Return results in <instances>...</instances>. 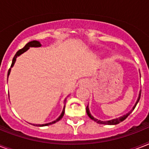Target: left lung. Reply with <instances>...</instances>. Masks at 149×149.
<instances>
[{"instance_id": "8db88e82", "label": "left lung", "mask_w": 149, "mask_h": 149, "mask_svg": "<svg viewBox=\"0 0 149 149\" xmlns=\"http://www.w3.org/2000/svg\"><path fill=\"white\" fill-rule=\"evenodd\" d=\"M140 77H141V74H140ZM141 91H139V97H138V99H137V101L136 103H135V104L134 105V107H132V109L131 110V111H129V112H127V113H125V114H124L123 116H120V117H119V118H114V119H112V120H105V121H103V120H98V119H97V118H95L93 116H92V114L91 113V112H90V109H89V107L88 105H87V107H86V113H87V115L89 116V118H91V119H92L93 120H94V121H96L97 123H98V124H101V125H118V124H119L120 122H121V121H123L124 120H125L126 118L128 117V115H129L130 113H132V111H134V109L135 108V107H136L137 104L139 103V100H140V97H141Z\"/></svg>"}]
</instances>
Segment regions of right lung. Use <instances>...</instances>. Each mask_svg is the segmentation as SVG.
Listing matches in <instances>:
<instances>
[{"label": "right lung", "instance_id": "add662e5", "mask_svg": "<svg viewBox=\"0 0 149 149\" xmlns=\"http://www.w3.org/2000/svg\"><path fill=\"white\" fill-rule=\"evenodd\" d=\"M42 46V44H41L38 41H31V42H29V43H27L26 45H24V47L23 48V49H20L19 51L17 52V53L15 54V56H14V58H13V60H12V63H11V65H10V68L9 69V70H8V76L10 75V70H11V68L14 66V65H15V61H16V58H17V56H21L22 54H23L24 52H26L27 50L29 49H30V47H41ZM65 100H64V103H65ZM65 105H64V107H63V111H62V113H61V114L59 115V117H58L56 120H53V121H52V122H49V123H46V124H42V125H36L37 127H43V126H49V125H52V124H55L56 122H57V121H58L59 120H61L62 118H63V115H64V113H65Z\"/></svg>", "mask_w": 149, "mask_h": 149}]
</instances>
